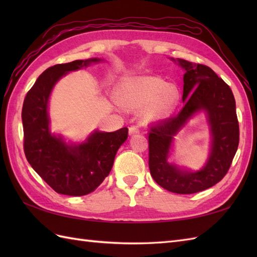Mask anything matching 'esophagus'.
Segmentation results:
<instances>
[{"label": "esophagus", "mask_w": 257, "mask_h": 257, "mask_svg": "<svg viewBox=\"0 0 257 257\" xmlns=\"http://www.w3.org/2000/svg\"><path fill=\"white\" fill-rule=\"evenodd\" d=\"M140 132L137 127H135V125H132V127H129V135L130 136H134V135H138Z\"/></svg>", "instance_id": "esophagus-1"}]
</instances>
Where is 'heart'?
Here are the masks:
<instances>
[{
    "instance_id": "heart-1",
    "label": "heart",
    "mask_w": 257,
    "mask_h": 257,
    "mask_svg": "<svg viewBox=\"0 0 257 257\" xmlns=\"http://www.w3.org/2000/svg\"><path fill=\"white\" fill-rule=\"evenodd\" d=\"M176 85L167 84L159 76L139 75L128 77L118 87V99L113 103L127 110H141L145 123H157L170 116L179 102Z\"/></svg>"
}]
</instances>
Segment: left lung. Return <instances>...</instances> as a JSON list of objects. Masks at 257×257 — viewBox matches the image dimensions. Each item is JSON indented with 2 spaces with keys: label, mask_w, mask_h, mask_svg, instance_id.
<instances>
[{
  "label": "left lung",
  "mask_w": 257,
  "mask_h": 257,
  "mask_svg": "<svg viewBox=\"0 0 257 257\" xmlns=\"http://www.w3.org/2000/svg\"><path fill=\"white\" fill-rule=\"evenodd\" d=\"M178 62L185 70L182 96L185 103L177 116L150 128L149 169L151 177L163 189L178 194H191L209 189L224 178L236 154L239 129L230 86L205 65L181 58ZM201 110L207 113L212 137L209 159L199 172L181 171L167 162L173 137Z\"/></svg>",
  "instance_id": "1"
}]
</instances>
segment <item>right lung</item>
<instances>
[{
	"label": "right lung",
	"instance_id": "right-lung-1",
	"mask_svg": "<svg viewBox=\"0 0 257 257\" xmlns=\"http://www.w3.org/2000/svg\"><path fill=\"white\" fill-rule=\"evenodd\" d=\"M99 61L78 59L54 65L40 75L24 99L22 121L26 159L57 193L80 196L92 192L110 172L119 147L128 138V128L113 133L96 130L78 145H68L61 136L51 134L47 107L53 87L67 73Z\"/></svg>",
	"mask_w": 257,
	"mask_h": 257
}]
</instances>
